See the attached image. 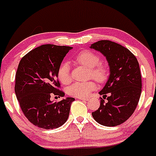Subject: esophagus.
Here are the masks:
<instances>
[{
  "mask_svg": "<svg viewBox=\"0 0 156 156\" xmlns=\"http://www.w3.org/2000/svg\"><path fill=\"white\" fill-rule=\"evenodd\" d=\"M79 100H88V98H79Z\"/></svg>",
  "mask_w": 156,
  "mask_h": 156,
  "instance_id": "esophagus-1",
  "label": "esophagus"
}]
</instances>
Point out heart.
<instances>
[{"label": "heart", "mask_w": 156, "mask_h": 156, "mask_svg": "<svg viewBox=\"0 0 156 156\" xmlns=\"http://www.w3.org/2000/svg\"><path fill=\"white\" fill-rule=\"evenodd\" d=\"M75 60L83 66L89 69L88 76L94 79L98 83H104L108 77L109 71L108 67L100 62V57L98 53L88 50L81 51L75 57ZM58 80L62 84L67 85L71 81L70 65L62 62L57 71ZM96 88L94 81L76 82L68 88V94L76 98H85Z\"/></svg>", "instance_id": "1"}]
</instances>
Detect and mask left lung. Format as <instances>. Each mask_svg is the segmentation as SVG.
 I'll return each instance as SVG.
<instances>
[{
	"label": "left lung",
	"instance_id": "8db88e82",
	"mask_svg": "<svg viewBox=\"0 0 156 156\" xmlns=\"http://www.w3.org/2000/svg\"><path fill=\"white\" fill-rule=\"evenodd\" d=\"M91 48L101 52L110 67L109 78L99 92L103 99L92 116L101 125L118 126L131 117L138 104L142 87L138 62L129 50L109 40L97 41Z\"/></svg>",
	"mask_w": 156,
	"mask_h": 156
}]
</instances>
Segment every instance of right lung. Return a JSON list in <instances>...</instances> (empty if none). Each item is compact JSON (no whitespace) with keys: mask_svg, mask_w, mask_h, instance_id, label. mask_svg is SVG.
I'll return each instance as SVG.
<instances>
[{"mask_svg":"<svg viewBox=\"0 0 156 156\" xmlns=\"http://www.w3.org/2000/svg\"><path fill=\"white\" fill-rule=\"evenodd\" d=\"M71 47L43 44L27 53L16 74L15 91L24 116L33 125L45 129L62 126L68 120L71 103L68 98L52 103L51 97H64L57 71Z\"/></svg>","mask_w":156,"mask_h":156,"instance_id":"right-lung-1","label":"right lung"}]
</instances>
